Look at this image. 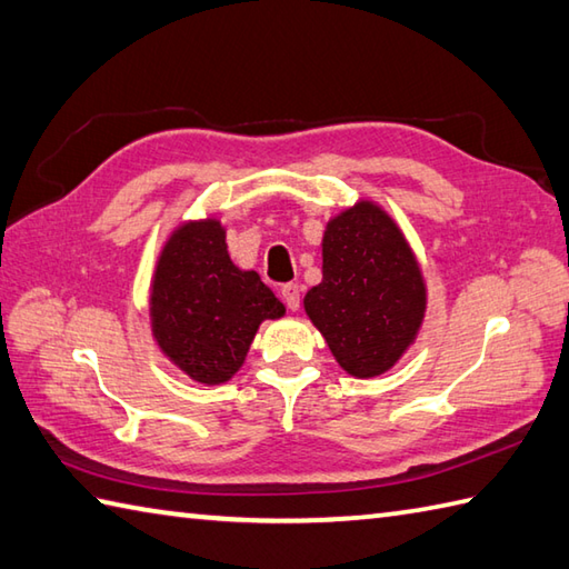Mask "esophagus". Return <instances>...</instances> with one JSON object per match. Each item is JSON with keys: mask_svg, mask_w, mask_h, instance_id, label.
Here are the masks:
<instances>
[{"mask_svg": "<svg viewBox=\"0 0 569 569\" xmlns=\"http://www.w3.org/2000/svg\"><path fill=\"white\" fill-rule=\"evenodd\" d=\"M299 284L297 282H287V284H282V289H280V295H282V299H284V305H287V309H292V311H297L299 309Z\"/></svg>", "mask_w": 569, "mask_h": 569, "instance_id": "34e87169", "label": "esophagus"}]
</instances>
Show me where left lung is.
Wrapping results in <instances>:
<instances>
[{
    "label": "left lung",
    "mask_w": 569,
    "mask_h": 569,
    "mask_svg": "<svg viewBox=\"0 0 569 569\" xmlns=\"http://www.w3.org/2000/svg\"><path fill=\"white\" fill-rule=\"evenodd\" d=\"M305 309L343 370L373 378L396 366L425 317V282L398 226L361 201L323 233V280Z\"/></svg>",
    "instance_id": "8db88e82"
}]
</instances>
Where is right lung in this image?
<instances>
[{"label":"right lung","mask_w":569,"mask_h":569,"mask_svg":"<svg viewBox=\"0 0 569 569\" xmlns=\"http://www.w3.org/2000/svg\"><path fill=\"white\" fill-rule=\"evenodd\" d=\"M284 315L282 301L230 262L218 220L183 223L161 252L152 282L159 349L183 373L218 386L246 361L260 321Z\"/></svg>","instance_id":"right-lung-1"}]
</instances>
